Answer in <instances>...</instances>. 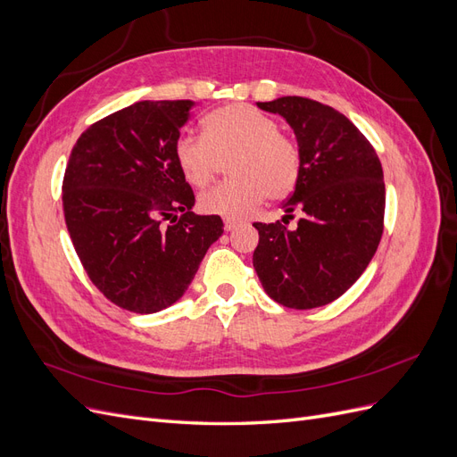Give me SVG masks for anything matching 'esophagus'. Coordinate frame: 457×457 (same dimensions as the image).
Masks as SVG:
<instances>
[{"label": "esophagus", "instance_id": "esophagus-1", "mask_svg": "<svg viewBox=\"0 0 457 457\" xmlns=\"http://www.w3.org/2000/svg\"><path fill=\"white\" fill-rule=\"evenodd\" d=\"M238 227V220H232V219H225V230L232 232L234 228Z\"/></svg>", "mask_w": 457, "mask_h": 457}]
</instances>
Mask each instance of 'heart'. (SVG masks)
<instances>
[{
	"label": "heart",
	"instance_id": "obj_1",
	"mask_svg": "<svg viewBox=\"0 0 457 457\" xmlns=\"http://www.w3.org/2000/svg\"><path fill=\"white\" fill-rule=\"evenodd\" d=\"M175 162L192 187H205L228 160L230 181L200 196V210L225 219H244L265 200L292 192L301 173L297 143L280 133L278 121L259 108L234 103L213 110L204 120V135H181Z\"/></svg>",
	"mask_w": 457,
	"mask_h": 457
}]
</instances>
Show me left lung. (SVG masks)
Listing matches in <instances>:
<instances>
[{
    "label": "left lung",
    "mask_w": 457,
    "mask_h": 457,
    "mask_svg": "<svg viewBox=\"0 0 457 457\" xmlns=\"http://www.w3.org/2000/svg\"><path fill=\"white\" fill-rule=\"evenodd\" d=\"M294 129L301 173L284 202L286 217L301 212L297 228L280 220L253 223V267L270 299L289 309H316L341 297L361 278L383 234L381 162L366 137L336 108L305 96L257 103Z\"/></svg>",
    "instance_id": "1"
}]
</instances>
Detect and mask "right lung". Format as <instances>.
<instances>
[{"mask_svg":"<svg viewBox=\"0 0 457 457\" xmlns=\"http://www.w3.org/2000/svg\"><path fill=\"white\" fill-rule=\"evenodd\" d=\"M192 106L121 108L81 133L66 165L62 207L76 253L103 295L131 312H158L181 299L223 234L219 215L192 212L195 192L173 154Z\"/></svg>","mask_w":457,"mask_h":457,"instance_id":"add662e5","label":"right lung"}]
</instances>
